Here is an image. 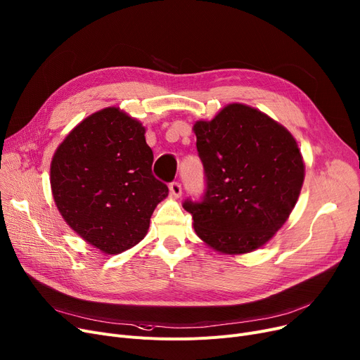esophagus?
Returning <instances> with one entry per match:
<instances>
[{"label":"esophagus","instance_id":"1","mask_svg":"<svg viewBox=\"0 0 360 360\" xmlns=\"http://www.w3.org/2000/svg\"><path fill=\"white\" fill-rule=\"evenodd\" d=\"M169 190H170L172 195L181 197V194H182V185L178 181H174V182L169 184Z\"/></svg>","mask_w":360,"mask_h":360}]
</instances>
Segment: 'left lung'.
<instances>
[{
    "instance_id": "8db88e82",
    "label": "left lung",
    "mask_w": 360,
    "mask_h": 360,
    "mask_svg": "<svg viewBox=\"0 0 360 360\" xmlns=\"http://www.w3.org/2000/svg\"><path fill=\"white\" fill-rule=\"evenodd\" d=\"M194 132L206 188L182 207L193 214L197 236L217 252H253L284 225L299 198V146L284 127L244 104L197 122Z\"/></svg>"
}]
</instances>
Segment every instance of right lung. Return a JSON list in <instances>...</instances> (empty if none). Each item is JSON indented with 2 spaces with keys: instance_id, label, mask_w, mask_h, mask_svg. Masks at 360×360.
Wrapping results in <instances>:
<instances>
[{
  "instance_id": "1",
  "label": "right lung",
  "mask_w": 360,
  "mask_h": 360,
  "mask_svg": "<svg viewBox=\"0 0 360 360\" xmlns=\"http://www.w3.org/2000/svg\"><path fill=\"white\" fill-rule=\"evenodd\" d=\"M138 120L107 107L82 120L51 162L53 197L68 225L105 255L141 241L167 197L153 175V151Z\"/></svg>"
}]
</instances>
